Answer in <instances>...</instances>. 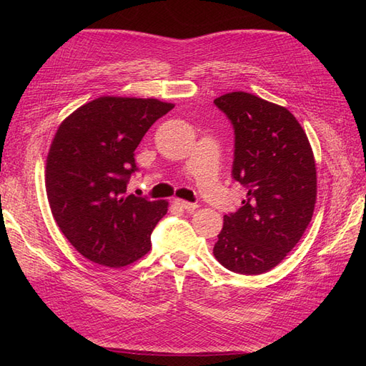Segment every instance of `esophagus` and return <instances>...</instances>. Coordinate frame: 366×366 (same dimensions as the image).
<instances>
[{
    "mask_svg": "<svg viewBox=\"0 0 366 366\" xmlns=\"http://www.w3.org/2000/svg\"><path fill=\"white\" fill-rule=\"evenodd\" d=\"M177 206L182 207V209H186V210H195L198 209V204L197 203H189V202H184V200H180V198H177V200L174 202Z\"/></svg>",
    "mask_w": 366,
    "mask_h": 366,
    "instance_id": "obj_1",
    "label": "esophagus"
}]
</instances>
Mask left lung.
I'll return each instance as SVG.
<instances>
[{
    "label": "left lung",
    "instance_id": "obj_1",
    "mask_svg": "<svg viewBox=\"0 0 366 366\" xmlns=\"http://www.w3.org/2000/svg\"><path fill=\"white\" fill-rule=\"evenodd\" d=\"M235 129L232 177L247 189L224 215L214 257L230 272L261 274L276 267L312 221L317 177L312 145L285 107L246 93L215 99Z\"/></svg>",
    "mask_w": 366,
    "mask_h": 366
}]
</instances>
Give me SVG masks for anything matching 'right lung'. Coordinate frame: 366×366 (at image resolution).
Instances as JSON below:
<instances>
[{
  "instance_id": "obj_1",
  "label": "right lung",
  "mask_w": 366,
  "mask_h": 366,
  "mask_svg": "<svg viewBox=\"0 0 366 366\" xmlns=\"http://www.w3.org/2000/svg\"><path fill=\"white\" fill-rule=\"evenodd\" d=\"M172 108L152 97L102 96L59 125L47 156V198L64 237L86 259L119 269L151 250L169 203L127 195V183L140 140Z\"/></svg>"
}]
</instances>
